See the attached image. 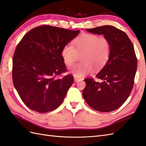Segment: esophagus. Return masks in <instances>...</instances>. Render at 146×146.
<instances>
[{
	"instance_id": "1",
	"label": "esophagus",
	"mask_w": 146,
	"mask_h": 146,
	"mask_svg": "<svg viewBox=\"0 0 146 146\" xmlns=\"http://www.w3.org/2000/svg\"><path fill=\"white\" fill-rule=\"evenodd\" d=\"M74 81H75V82H78V81H79L80 80H82V79L80 78L77 77L76 76H74Z\"/></svg>"
}]
</instances>
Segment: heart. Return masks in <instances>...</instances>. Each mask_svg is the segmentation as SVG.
I'll use <instances>...</instances> for the list:
<instances>
[{
	"instance_id": "obj_1",
	"label": "heart",
	"mask_w": 146,
	"mask_h": 146,
	"mask_svg": "<svg viewBox=\"0 0 146 146\" xmlns=\"http://www.w3.org/2000/svg\"><path fill=\"white\" fill-rule=\"evenodd\" d=\"M111 53V44L105 37L93 34H83L73 42V46L66 45L62 50V56L65 65H72L78 55H81L82 62L70 68L74 76L82 77L93 72L94 68L101 70L107 63Z\"/></svg>"
}]
</instances>
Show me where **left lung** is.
Segmentation results:
<instances>
[{
	"label": "left lung",
	"mask_w": 146,
	"mask_h": 146,
	"mask_svg": "<svg viewBox=\"0 0 146 146\" xmlns=\"http://www.w3.org/2000/svg\"><path fill=\"white\" fill-rule=\"evenodd\" d=\"M87 32L103 35L111 44V53L107 63L96 74L102 80H84L86 87L83 96L87 104L100 112L118 109L130 95L134 85L137 60L134 46L126 33L111 25L86 29Z\"/></svg>",
	"instance_id": "obj_1"
}]
</instances>
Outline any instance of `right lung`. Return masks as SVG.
Instances as JSON below:
<instances>
[{
  "label": "right lung",
  "mask_w": 146,
  "mask_h": 146,
  "mask_svg": "<svg viewBox=\"0 0 146 146\" xmlns=\"http://www.w3.org/2000/svg\"><path fill=\"white\" fill-rule=\"evenodd\" d=\"M80 30L42 25L27 33L17 46L12 60V80L21 100L30 110L45 113L62 104L73 83L65 72L62 48Z\"/></svg>",
  "instance_id": "right-lung-1"
}]
</instances>
